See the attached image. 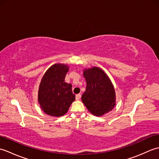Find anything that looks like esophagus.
<instances>
[{
	"label": "esophagus",
	"instance_id": "esophagus-1",
	"mask_svg": "<svg viewBox=\"0 0 159 159\" xmlns=\"http://www.w3.org/2000/svg\"><path fill=\"white\" fill-rule=\"evenodd\" d=\"M80 97H81V95H80V93L76 94V100H79L80 98Z\"/></svg>",
	"mask_w": 159,
	"mask_h": 159
}]
</instances>
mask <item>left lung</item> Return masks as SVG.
Wrapping results in <instances>:
<instances>
[{
    "instance_id": "1",
    "label": "left lung",
    "mask_w": 159,
    "mask_h": 159,
    "mask_svg": "<svg viewBox=\"0 0 159 159\" xmlns=\"http://www.w3.org/2000/svg\"><path fill=\"white\" fill-rule=\"evenodd\" d=\"M83 76L87 86L81 99L89 112L99 117L112 111L116 104V91L104 71L98 67L85 68Z\"/></svg>"
}]
</instances>
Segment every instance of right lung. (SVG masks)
Masks as SVG:
<instances>
[{"label": "right lung", "instance_id": "add662e5", "mask_svg": "<svg viewBox=\"0 0 159 159\" xmlns=\"http://www.w3.org/2000/svg\"><path fill=\"white\" fill-rule=\"evenodd\" d=\"M68 71L67 64L55 63L43 74L39 86L38 100L40 108L48 116H64L75 100L72 85L65 82Z\"/></svg>", "mask_w": 159, "mask_h": 159}]
</instances>
